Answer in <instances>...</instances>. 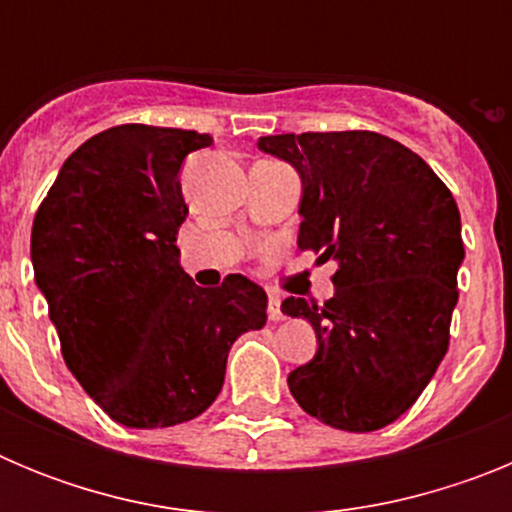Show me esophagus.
I'll return each instance as SVG.
<instances>
[{
  "label": "esophagus",
  "mask_w": 512,
  "mask_h": 512,
  "mask_svg": "<svg viewBox=\"0 0 512 512\" xmlns=\"http://www.w3.org/2000/svg\"><path fill=\"white\" fill-rule=\"evenodd\" d=\"M266 312H269V320L279 323L284 320V310H282V300L277 295H269V305H266Z\"/></svg>",
  "instance_id": "34e87169"
}]
</instances>
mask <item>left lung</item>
I'll use <instances>...</instances> for the list:
<instances>
[{
	"instance_id": "1",
	"label": "left lung",
	"mask_w": 512,
	"mask_h": 512,
	"mask_svg": "<svg viewBox=\"0 0 512 512\" xmlns=\"http://www.w3.org/2000/svg\"><path fill=\"white\" fill-rule=\"evenodd\" d=\"M259 148L302 176L300 251L338 261L325 305L282 302L318 333L289 392L338 431L395 423L449 351L464 259L454 194L418 153L372 130L266 135Z\"/></svg>"
}]
</instances>
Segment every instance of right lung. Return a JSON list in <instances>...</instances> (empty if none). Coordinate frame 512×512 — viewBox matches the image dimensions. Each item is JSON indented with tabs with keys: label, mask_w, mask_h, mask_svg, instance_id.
Wrapping results in <instances>:
<instances>
[{
	"label": "right lung",
	"mask_w": 512,
	"mask_h": 512,
	"mask_svg": "<svg viewBox=\"0 0 512 512\" xmlns=\"http://www.w3.org/2000/svg\"><path fill=\"white\" fill-rule=\"evenodd\" d=\"M207 146L197 130L117 125L66 158L35 212L30 256L63 361L128 428L205 413L235 338L266 323L259 284L228 274L205 289L179 266V169Z\"/></svg>",
	"instance_id": "right-lung-1"
}]
</instances>
